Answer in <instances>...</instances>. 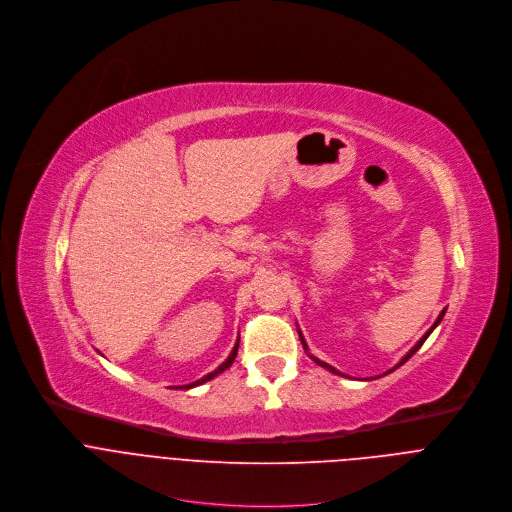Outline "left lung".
Segmentation results:
<instances>
[{"instance_id":"obj_1","label":"left lung","mask_w":512,"mask_h":512,"mask_svg":"<svg viewBox=\"0 0 512 512\" xmlns=\"http://www.w3.org/2000/svg\"><path fill=\"white\" fill-rule=\"evenodd\" d=\"M444 313H446V311H442V313H440V317H438V319H436V323H434V325H432V329H430V331H428V333H426V335H424V337H422V339H420V341H418V343H416V345H414V347H412V349H410V351H407V353H405V357H403V359H401V361H399V363H397V365H395V367H393V369H397V367H399V365H403V363H405V361H407V359H410V357H412V355H414V353H416V351H418V349H420V347H422V345H424V341H426V339H428V337H430V333H432V331H434V329H436V327H438V325H440V321H442V317H444ZM298 335H300V331H298ZM300 343H302V347H304V351H309V347H306V343H304V339H302V335H300ZM311 357H313V355H311ZM313 361H315V363H319V365H321V367H325V369H329V371H333V373H337V375H343V373H339V371H337V369H333V367H331V365H327V363H323V361H319V359H317V357H313ZM393 369H389V371H387V373H391V371H393Z\"/></svg>"}]
</instances>
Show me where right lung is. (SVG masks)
Wrapping results in <instances>:
<instances>
[{
  "label": "right lung",
  "instance_id": "right-lung-1",
  "mask_svg": "<svg viewBox=\"0 0 512 512\" xmlns=\"http://www.w3.org/2000/svg\"><path fill=\"white\" fill-rule=\"evenodd\" d=\"M236 355H238V343H236V347H234V351L230 353V357L218 367V369H214L212 373H208V375H203L201 379H197V381H193V383H189V385H179V389H191V387H195V385H201V383H206V381H210V379H214L216 375H220L222 371H226L232 363H234V359H236Z\"/></svg>",
  "mask_w": 512,
  "mask_h": 512
}]
</instances>
